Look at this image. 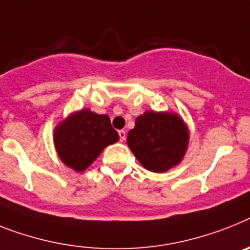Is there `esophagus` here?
Returning a JSON list of instances; mask_svg holds the SVG:
<instances>
[{"instance_id":"obj_1","label":"esophagus","mask_w":250,"mask_h":250,"mask_svg":"<svg viewBox=\"0 0 250 250\" xmlns=\"http://www.w3.org/2000/svg\"><path fill=\"white\" fill-rule=\"evenodd\" d=\"M119 135V138H121V141H125V136H127V133H125V131H123V129H121V131L118 132Z\"/></svg>"}]
</instances>
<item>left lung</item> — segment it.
Segmentation results:
<instances>
[{"instance_id": "left-lung-1", "label": "left lung", "mask_w": 250, "mask_h": 250, "mask_svg": "<svg viewBox=\"0 0 250 250\" xmlns=\"http://www.w3.org/2000/svg\"><path fill=\"white\" fill-rule=\"evenodd\" d=\"M189 129L179 114L146 110L136 118L127 145L140 164L154 173H165L183 160Z\"/></svg>"}]
</instances>
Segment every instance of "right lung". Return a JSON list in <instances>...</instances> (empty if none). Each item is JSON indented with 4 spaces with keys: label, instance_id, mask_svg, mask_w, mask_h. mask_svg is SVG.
<instances>
[{
    "label": "right lung",
    "instance_id": "obj_1",
    "mask_svg": "<svg viewBox=\"0 0 250 250\" xmlns=\"http://www.w3.org/2000/svg\"><path fill=\"white\" fill-rule=\"evenodd\" d=\"M118 140L108 115L87 108L71 113L53 132L54 147L61 161L77 173L86 170L106 146Z\"/></svg>",
    "mask_w": 250,
    "mask_h": 250
}]
</instances>
